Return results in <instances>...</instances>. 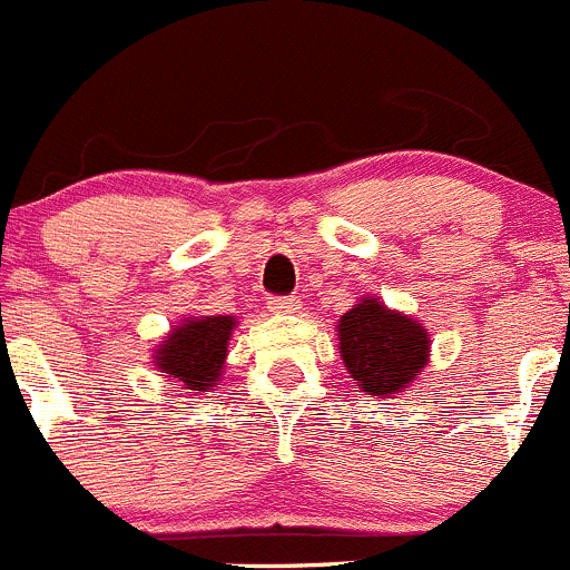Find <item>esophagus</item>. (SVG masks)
<instances>
[{
	"instance_id": "obj_1",
	"label": "esophagus",
	"mask_w": 570,
	"mask_h": 570,
	"mask_svg": "<svg viewBox=\"0 0 570 570\" xmlns=\"http://www.w3.org/2000/svg\"><path fill=\"white\" fill-rule=\"evenodd\" d=\"M271 313H299V299L296 296H274V299L268 302Z\"/></svg>"
}]
</instances>
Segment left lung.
Here are the masks:
<instances>
[{"mask_svg":"<svg viewBox=\"0 0 570 570\" xmlns=\"http://www.w3.org/2000/svg\"><path fill=\"white\" fill-rule=\"evenodd\" d=\"M344 366L372 397H394L425 370L431 341L422 324L363 296L338 322Z\"/></svg>","mask_w":570,"mask_h":570,"instance_id":"left-lung-1","label":"left lung"}]
</instances>
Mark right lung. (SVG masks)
<instances>
[{
  "label": "right lung",
  "instance_id": "add662e5",
  "mask_svg": "<svg viewBox=\"0 0 570 570\" xmlns=\"http://www.w3.org/2000/svg\"><path fill=\"white\" fill-rule=\"evenodd\" d=\"M235 316H195L173 327L156 350L154 363L189 394L218 386Z\"/></svg>",
  "mask_w": 570,
  "mask_h": 570
}]
</instances>
